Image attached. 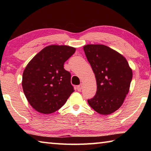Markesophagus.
Masks as SVG:
<instances>
[{"label": "esophagus", "instance_id": "esophagus-1", "mask_svg": "<svg viewBox=\"0 0 151 151\" xmlns=\"http://www.w3.org/2000/svg\"><path fill=\"white\" fill-rule=\"evenodd\" d=\"M76 89H77V91L80 92L81 91L82 89V85H78L77 86H76Z\"/></svg>", "mask_w": 151, "mask_h": 151}]
</instances>
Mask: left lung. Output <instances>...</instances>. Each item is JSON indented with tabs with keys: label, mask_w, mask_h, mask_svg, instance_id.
<instances>
[{
	"label": "left lung",
	"mask_w": 151,
	"mask_h": 151,
	"mask_svg": "<svg viewBox=\"0 0 151 151\" xmlns=\"http://www.w3.org/2000/svg\"><path fill=\"white\" fill-rule=\"evenodd\" d=\"M83 49L97 85L96 94L88 103L99 114H111L121 107L129 93L131 68L123 56L107 46L87 45Z\"/></svg>",
	"instance_id": "1"
}]
</instances>
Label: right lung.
<instances>
[{"instance_id":"obj_1","label":"right lung","mask_w":151,"mask_h":151,"mask_svg":"<svg viewBox=\"0 0 151 151\" xmlns=\"http://www.w3.org/2000/svg\"><path fill=\"white\" fill-rule=\"evenodd\" d=\"M75 50L69 46H48L26 66L22 88L29 103L37 111L43 114L55 112L74 92L71 75L64 68V63Z\"/></svg>"}]
</instances>
